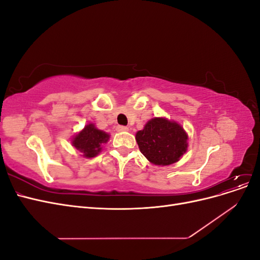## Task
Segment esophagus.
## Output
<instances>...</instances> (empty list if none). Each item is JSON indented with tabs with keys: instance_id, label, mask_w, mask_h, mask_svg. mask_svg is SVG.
Returning a JSON list of instances; mask_svg holds the SVG:
<instances>
[{
	"instance_id": "obj_1",
	"label": "esophagus",
	"mask_w": 260,
	"mask_h": 260,
	"mask_svg": "<svg viewBox=\"0 0 260 260\" xmlns=\"http://www.w3.org/2000/svg\"><path fill=\"white\" fill-rule=\"evenodd\" d=\"M116 129H117V131H119V132H124V131L129 130V128L125 127V125H117Z\"/></svg>"
}]
</instances>
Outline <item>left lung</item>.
I'll return each instance as SVG.
<instances>
[{"label": "left lung", "mask_w": 260, "mask_h": 260, "mask_svg": "<svg viewBox=\"0 0 260 260\" xmlns=\"http://www.w3.org/2000/svg\"><path fill=\"white\" fill-rule=\"evenodd\" d=\"M137 142L141 153L155 164L167 166L177 162L187 147V136L177 122L153 118L143 130L137 132Z\"/></svg>", "instance_id": "obj_1"}]
</instances>
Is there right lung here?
I'll return each instance as SVG.
<instances>
[{
  "instance_id": "obj_1",
  "label": "right lung",
  "mask_w": 260,
  "mask_h": 260,
  "mask_svg": "<svg viewBox=\"0 0 260 260\" xmlns=\"http://www.w3.org/2000/svg\"><path fill=\"white\" fill-rule=\"evenodd\" d=\"M108 139L107 133L96 129L94 124H88L74 138L73 145L83 153L84 157L90 158L101 152L102 144L106 143Z\"/></svg>"
}]
</instances>
